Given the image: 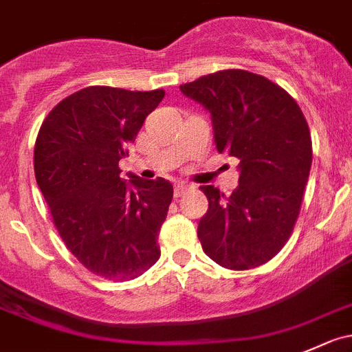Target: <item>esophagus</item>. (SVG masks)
I'll return each instance as SVG.
<instances>
[{"label": "esophagus", "instance_id": "34e87169", "mask_svg": "<svg viewBox=\"0 0 352 352\" xmlns=\"http://www.w3.org/2000/svg\"><path fill=\"white\" fill-rule=\"evenodd\" d=\"M189 189V186H187V184H184V182H179L175 186V197H180L182 196L184 192H186V190Z\"/></svg>", "mask_w": 352, "mask_h": 352}]
</instances>
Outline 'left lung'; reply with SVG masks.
<instances>
[{
  "instance_id": "obj_1",
  "label": "left lung",
  "mask_w": 352,
  "mask_h": 352,
  "mask_svg": "<svg viewBox=\"0 0 352 352\" xmlns=\"http://www.w3.org/2000/svg\"><path fill=\"white\" fill-rule=\"evenodd\" d=\"M210 111L218 153L239 158L230 196L203 186V251L228 270L270 261L291 237L311 168L308 122L291 94L261 75L221 70L180 85Z\"/></svg>"
}]
</instances>
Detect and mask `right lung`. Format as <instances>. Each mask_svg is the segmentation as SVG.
I'll return each instance as SVG.
<instances>
[{
    "label": "right lung",
    "instance_id": "right-lung-1",
    "mask_svg": "<svg viewBox=\"0 0 352 352\" xmlns=\"http://www.w3.org/2000/svg\"><path fill=\"white\" fill-rule=\"evenodd\" d=\"M163 96L85 87L58 103L37 134L34 172L54 225L72 254L110 280L139 277L160 258L173 186L162 177L122 179L118 162Z\"/></svg>",
    "mask_w": 352,
    "mask_h": 352
}]
</instances>
